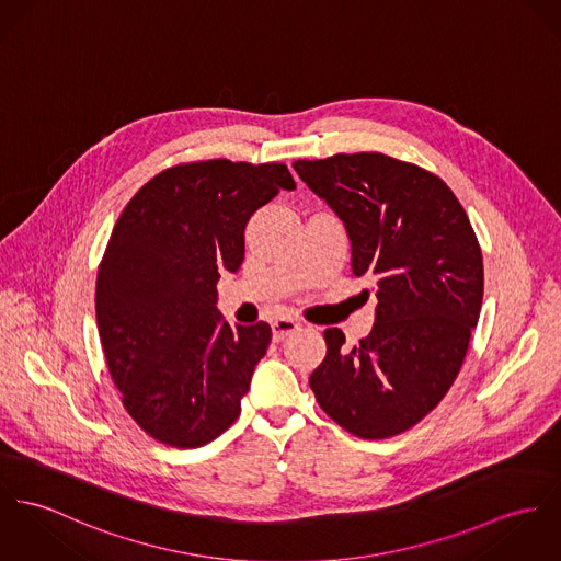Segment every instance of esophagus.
Here are the masks:
<instances>
[{
	"instance_id": "obj_1",
	"label": "esophagus",
	"mask_w": 561,
	"mask_h": 561,
	"mask_svg": "<svg viewBox=\"0 0 561 561\" xmlns=\"http://www.w3.org/2000/svg\"><path fill=\"white\" fill-rule=\"evenodd\" d=\"M271 329H273V342H284L288 335L297 333L301 329V324L295 322L293 318H277V320H273Z\"/></svg>"
}]
</instances>
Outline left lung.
Here are the masks:
<instances>
[{
	"label": "left lung",
	"mask_w": 561,
	"mask_h": 561,
	"mask_svg": "<svg viewBox=\"0 0 561 561\" xmlns=\"http://www.w3.org/2000/svg\"><path fill=\"white\" fill-rule=\"evenodd\" d=\"M293 167L344 221L352 273L367 275L378 299L360 344L345 347L340 329L324 331L327 356L309 387L356 437L405 432L444 399L463 365L484 288L474 228L439 176L385 153Z\"/></svg>",
	"instance_id": "1"
}]
</instances>
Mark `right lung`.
Segmentation results:
<instances>
[{
	"label": "right lung",
	"instance_id": "obj_1",
	"mask_svg": "<svg viewBox=\"0 0 561 561\" xmlns=\"http://www.w3.org/2000/svg\"><path fill=\"white\" fill-rule=\"evenodd\" d=\"M295 187L277 162H190L147 181L117 219L95 318L122 403L153 439L198 448L239 419L271 327L232 329L217 311V279L239 271L250 217Z\"/></svg>",
	"mask_w": 561,
	"mask_h": 561
}]
</instances>
